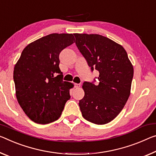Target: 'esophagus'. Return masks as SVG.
Listing matches in <instances>:
<instances>
[{
  "label": "esophagus",
  "instance_id": "obj_1",
  "mask_svg": "<svg viewBox=\"0 0 156 156\" xmlns=\"http://www.w3.org/2000/svg\"><path fill=\"white\" fill-rule=\"evenodd\" d=\"M74 87L76 88H79L80 87V84H78V83H75L74 84Z\"/></svg>",
  "mask_w": 156,
  "mask_h": 156
}]
</instances>
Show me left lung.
<instances>
[{"label": "left lung", "mask_w": 156, "mask_h": 156, "mask_svg": "<svg viewBox=\"0 0 156 156\" xmlns=\"http://www.w3.org/2000/svg\"><path fill=\"white\" fill-rule=\"evenodd\" d=\"M76 44L91 70L99 72L98 85L84 82L85 96L79 101L83 117L98 125L112 121L130 94L133 66L120 44L96 34H73Z\"/></svg>", "instance_id": "1"}]
</instances>
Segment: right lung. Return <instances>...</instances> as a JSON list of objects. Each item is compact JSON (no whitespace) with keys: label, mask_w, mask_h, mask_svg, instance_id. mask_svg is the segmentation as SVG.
Masks as SVG:
<instances>
[{"label":"right lung","mask_w":156,"mask_h":156,"mask_svg":"<svg viewBox=\"0 0 156 156\" xmlns=\"http://www.w3.org/2000/svg\"><path fill=\"white\" fill-rule=\"evenodd\" d=\"M75 41L72 34L53 33L28 44L14 66L17 101L26 115L37 123L58 119L70 98L71 83L62 80L60 52Z\"/></svg>","instance_id":"1"}]
</instances>
